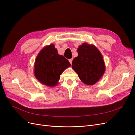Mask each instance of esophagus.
Masks as SVG:
<instances>
[{
  "instance_id": "34e87169",
  "label": "esophagus",
  "mask_w": 135,
  "mask_h": 135,
  "mask_svg": "<svg viewBox=\"0 0 135 135\" xmlns=\"http://www.w3.org/2000/svg\"><path fill=\"white\" fill-rule=\"evenodd\" d=\"M69 62L70 63V64H72V61H73V59H69Z\"/></svg>"
}]
</instances>
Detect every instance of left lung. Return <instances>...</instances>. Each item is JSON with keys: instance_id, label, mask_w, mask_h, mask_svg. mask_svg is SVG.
Segmentation results:
<instances>
[{"instance_id": "8db88e82", "label": "left lung", "mask_w": 135, "mask_h": 135, "mask_svg": "<svg viewBox=\"0 0 135 135\" xmlns=\"http://www.w3.org/2000/svg\"><path fill=\"white\" fill-rule=\"evenodd\" d=\"M78 56L72 62V68L82 82L95 84L104 75L105 65L101 52L93 44L84 43L78 48Z\"/></svg>"}]
</instances>
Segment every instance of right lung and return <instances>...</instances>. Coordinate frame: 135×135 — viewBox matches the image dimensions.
Returning a JSON list of instances; mask_svg holds the SVG:
<instances>
[{
    "mask_svg": "<svg viewBox=\"0 0 135 135\" xmlns=\"http://www.w3.org/2000/svg\"><path fill=\"white\" fill-rule=\"evenodd\" d=\"M69 61L58 54L54 44L45 46L39 52L34 64V75L40 83L48 87L58 84L60 75L70 66Z\"/></svg>",
    "mask_w": 135,
    "mask_h": 135,
    "instance_id": "add662e5",
    "label": "right lung"
}]
</instances>
